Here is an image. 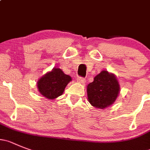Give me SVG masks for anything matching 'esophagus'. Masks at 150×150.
<instances>
[{
    "label": "esophagus",
    "mask_w": 150,
    "mask_h": 150,
    "mask_svg": "<svg viewBox=\"0 0 150 150\" xmlns=\"http://www.w3.org/2000/svg\"><path fill=\"white\" fill-rule=\"evenodd\" d=\"M77 81H78V83H84L85 82H86V79H85L84 78H82V77H78V78H77Z\"/></svg>",
    "instance_id": "34e87169"
}]
</instances>
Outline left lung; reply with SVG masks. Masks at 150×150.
<instances>
[{"label":"left lung","instance_id":"1","mask_svg":"<svg viewBox=\"0 0 150 150\" xmlns=\"http://www.w3.org/2000/svg\"><path fill=\"white\" fill-rule=\"evenodd\" d=\"M86 92L90 104L103 110L115 101L120 92V85L114 74L103 70L88 84Z\"/></svg>","mask_w":150,"mask_h":150}]
</instances>
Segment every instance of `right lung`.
Instances as JSON below:
<instances>
[{"mask_svg":"<svg viewBox=\"0 0 150 150\" xmlns=\"http://www.w3.org/2000/svg\"><path fill=\"white\" fill-rule=\"evenodd\" d=\"M72 81L69 75L64 73L61 69L54 68L38 81V91L43 96L52 99L61 96L66 86Z\"/></svg>","mask_w":150,"mask_h":150,"instance_id":"obj_1","label":"right lung"}]
</instances>
